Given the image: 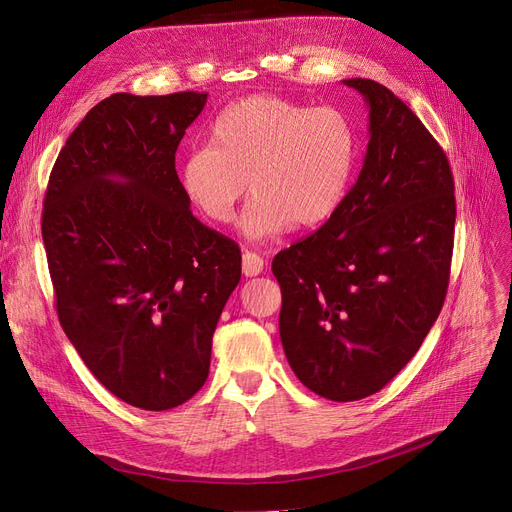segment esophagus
Listing matches in <instances>:
<instances>
[{"instance_id":"1","label":"esophagus","mask_w":512,"mask_h":512,"mask_svg":"<svg viewBox=\"0 0 512 512\" xmlns=\"http://www.w3.org/2000/svg\"><path fill=\"white\" fill-rule=\"evenodd\" d=\"M243 273L248 277H256L264 269V260L256 252H243Z\"/></svg>"}]
</instances>
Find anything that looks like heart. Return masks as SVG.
Segmentation results:
<instances>
[{"instance_id": "obj_1", "label": "heart", "mask_w": 512, "mask_h": 512, "mask_svg": "<svg viewBox=\"0 0 512 512\" xmlns=\"http://www.w3.org/2000/svg\"><path fill=\"white\" fill-rule=\"evenodd\" d=\"M354 163L356 133L341 110L252 95L216 118L209 144L182 158L178 180L214 224L235 218L250 180L254 197L239 231L256 241L326 222L345 199Z\"/></svg>"}]
</instances>
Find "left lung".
Here are the masks:
<instances>
[{
    "mask_svg": "<svg viewBox=\"0 0 512 512\" xmlns=\"http://www.w3.org/2000/svg\"><path fill=\"white\" fill-rule=\"evenodd\" d=\"M368 105L356 184L328 222L281 250L279 337L305 387L334 402L379 392L443 309L455 231L443 148L390 88L351 78Z\"/></svg>",
    "mask_w": 512,
    "mask_h": 512,
    "instance_id": "8db88e82",
    "label": "left lung"
}]
</instances>
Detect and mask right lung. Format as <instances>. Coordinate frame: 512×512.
Here are the masks:
<instances>
[{"mask_svg":"<svg viewBox=\"0 0 512 512\" xmlns=\"http://www.w3.org/2000/svg\"><path fill=\"white\" fill-rule=\"evenodd\" d=\"M207 93L99 101L67 137L42 239L59 322L99 383L131 407L195 396L241 279L239 245L201 224L175 171Z\"/></svg>","mask_w":512,"mask_h":512,"instance_id":"right-lung-1","label":"right lung"}]
</instances>
